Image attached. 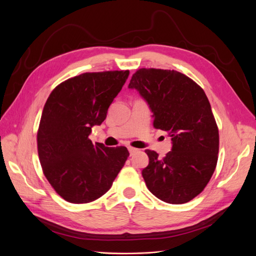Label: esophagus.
<instances>
[{"label": "esophagus", "instance_id": "esophagus-1", "mask_svg": "<svg viewBox=\"0 0 256 256\" xmlns=\"http://www.w3.org/2000/svg\"><path fill=\"white\" fill-rule=\"evenodd\" d=\"M128 150H129V152H130V156H132V154H134V152H138V150L134 148V147H128Z\"/></svg>", "mask_w": 256, "mask_h": 256}]
</instances>
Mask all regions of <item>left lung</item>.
<instances>
[{"instance_id": "left-lung-1", "label": "left lung", "mask_w": 256, "mask_h": 256, "mask_svg": "<svg viewBox=\"0 0 256 256\" xmlns=\"http://www.w3.org/2000/svg\"><path fill=\"white\" fill-rule=\"evenodd\" d=\"M128 88L148 102L154 127L168 131L173 143L162 159L145 150L147 188L164 202H189L204 190L218 161L219 130L205 92L182 72L156 68L138 69Z\"/></svg>"}]
</instances>
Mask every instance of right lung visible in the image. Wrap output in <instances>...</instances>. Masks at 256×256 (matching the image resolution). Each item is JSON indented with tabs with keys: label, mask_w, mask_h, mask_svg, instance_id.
Listing matches in <instances>:
<instances>
[{
	"label": "right lung",
	"mask_w": 256,
	"mask_h": 256,
	"mask_svg": "<svg viewBox=\"0 0 256 256\" xmlns=\"http://www.w3.org/2000/svg\"><path fill=\"white\" fill-rule=\"evenodd\" d=\"M129 70L85 72L58 84L44 104L37 131L42 172L69 203H90L111 188L129 156L125 146L90 140L120 92Z\"/></svg>",
	"instance_id": "right-lung-1"
}]
</instances>
